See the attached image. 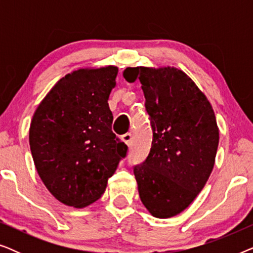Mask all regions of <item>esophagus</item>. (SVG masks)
<instances>
[{
  "instance_id": "esophagus-1",
  "label": "esophagus",
  "mask_w": 253,
  "mask_h": 253,
  "mask_svg": "<svg viewBox=\"0 0 253 253\" xmlns=\"http://www.w3.org/2000/svg\"><path fill=\"white\" fill-rule=\"evenodd\" d=\"M122 140L127 145V146H130V145L132 144V134H131L130 132L123 134V136H122Z\"/></svg>"
}]
</instances>
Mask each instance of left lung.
<instances>
[{
	"mask_svg": "<svg viewBox=\"0 0 253 253\" xmlns=\"http://www.w3.org/2000/svg\"><path fill=\"white\" fill-rule=\"evenodd\" d=\"M126 82L139 79L151 117L150 154L133 168L141 203L159 219L183 212L213 170L219 127L209 99L174 67L126 68Z\"/></svg>",
	"mask_w": 253,
	"mask_h": 253,
	"instance_id": "obj_1",
	"label": "left lung"
}]
</instances>
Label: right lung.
Instances as JSON below:
<instances>
[{"mask_svg": "<svg viewBox=\"0 0 253 253\" xmlns=\"http://www.w3.org/2000/svg\"><path fill=\"white\" fill-rule=\"evenodd\" d=\"M119 68H82L62 77L33 114L30 147L41 181L58 202L84 209L107 188L127 146L112 131L108 106Z\"/></svg>", "mask_w": 253, "mask_h": 253, "instance_id": "obj_1", "label": "right lung"}]
</instances>
